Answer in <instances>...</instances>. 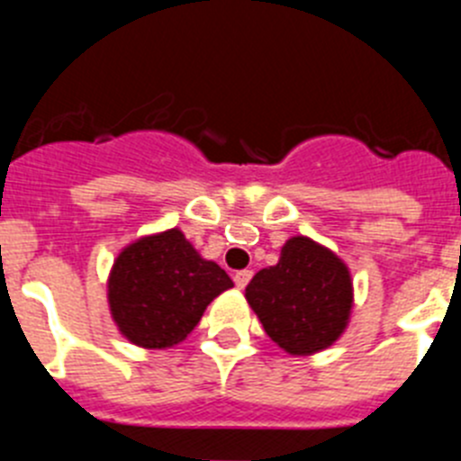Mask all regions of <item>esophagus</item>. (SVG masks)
Returning a JSON list of instances; mask_svg holds the SVG:
<instances>
[{"instance_id":"obj_1","label":"esophagus","mask_w":461,"mask_h":461,"mask_svg":"<svg viewBox=\"0 0 461 461\" xmlns=\"http://www.w3.org/2000/svg\"><path fill=\"white\" fill-rule=\"evenodd\" d=\"M251 276H254V272H251V270H240V272H235V275H233L235 286L244 288V286H247V284H249V281H251Z\"/></svg>"}]
</instances>
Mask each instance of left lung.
Segmentation results:
<instances>
[{
	"label": "left lung",
	"mask_w": 461,
	"mask_h": 461,
	"mask_svg": "<svg viewBox=\"0 0 461 461\" xmlns=\"http://www.w3.org/2000/svg\"><path fill=\"white\" fill-rule=\"evenodd\" d=\"M244 297L279 348L288 356H313L344 335L353 279L335 251L295 235L281 247L276 266L256 272Z\"/></svg>",
	"instance_id": "1"
}]
</instances>
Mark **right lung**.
<instances>
[{
	"mask_svg": "<svg viewBox=\"0 0 461 461\" xmlns=\"http://www.w3.org/2000/svg\"><path fill=\"white\" fill-rule=\"evenodd\" d=\"M233 281L205 260L180 228L126 244L108 276V307L122 337L140 348L186 339L207 304Z\"/></svg>",
	"mask_w": 461,
	"mask_h": 461,
	"instance_id": "add662e5",
	"label": "right lung"
}]
</instances>
